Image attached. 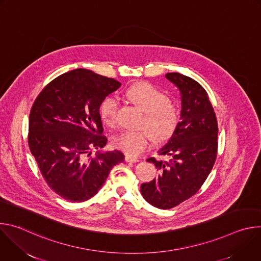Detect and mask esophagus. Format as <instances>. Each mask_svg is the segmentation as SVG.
Instances as JSON below:
<instances>
[{
    "label": "esophagus",
    "mask_w": 261,
    "mask_h": 261,
    "mask_svg": "<svg viewBox=\"0 0 261 261\" xmlns=\"http://www.w3.org/2000/svg\"><path fill=\"white\" fill-rule=\"evenodd\" d=\"M125 160H126L127 162H132V163H136V162H138V159H137V158L132 157V156H129V155H127V156L125 157Z\"/></svg>",
    "instance_id": "34e87169"
}]
</instances>
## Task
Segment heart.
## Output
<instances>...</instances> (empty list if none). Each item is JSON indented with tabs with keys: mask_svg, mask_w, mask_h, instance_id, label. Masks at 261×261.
Wrapping results in <instances>:
<instances>
[{
	"mask_svg": "<svg viewBox=\"0 0 261 261\" xmlns=\"http://www.w3.org/2000/svg\"><path fill=\"white\" fill-rule=\"evenodd\" d=\"M126 97L144 111L142 127L150 128L159 140H166L174 133L179 122V111L162 91L151 84L141 83L131 87L126 92ZM119 107L120 101L116 97L103 100L100 105V117L106 126L114 127L117 124ZM148 129L124 131L116 135L113 142L122 152L139 156L154 145L155 136Z\"/></svg>",
	"mask_w": 261,
	"mask_h": 261,
	"instance_id": "obj_1",
	"label": "heart"
}]
</instances>
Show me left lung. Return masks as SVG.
Listing matches in <instances>:
<instances>
[{"label": "left lung", "mask_w": 261, "mask_h": 261, "mask_svg": "<svg viewBox=\"0 0 261 261\" xmlns=\"http://www.w3.org/2000/svg\"><path fill=\"white\" fill-rule=\"evenodd\" d=\"M165 76L180 92V121L159 151L160 156L169 160L148 158L146 161L154 163L160 174L140 187L143 198L161 210L177 206L199 191L218 152V122L206 91L180 73H167Z\"/></svg>", "instance_id": "8db88e82"}]
</instances>
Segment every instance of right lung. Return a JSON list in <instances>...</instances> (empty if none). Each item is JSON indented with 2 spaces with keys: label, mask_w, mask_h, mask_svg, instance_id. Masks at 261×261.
Returning a JSON list of instances; mask_svg holds the SVG:
<instances>
[{
  "label": "right lung",
  "mask_w": 261,
  "mask_h": 261,
  "mask_svg": "<svg viewBox=\"0 0 261 261\" xmlns=\"http://www.w3.org/2000/svg\"><path fill=\"white\" fill-rule=\"evenodd\" d=\"M121 84L87 69L62 74L35 99L28 143L48 187L70 202H83L101 189L110 169L124 161L119 151L97 153L107 138L99 108Z\"/></svg>",
  "instance_id": "add662e5"
}]
</instances>
